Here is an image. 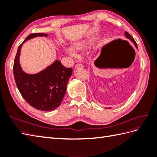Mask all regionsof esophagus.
<instances>
[{"label": "esophagus", "mask_w": 157, "mask_h": 157, "mask_svg": "<svg viewBox=\"0 0 157 157\" xmlns=\"http://www.w3.org/2000/svg\"><path fill=\"white\" fill-rule=\"evenodd\" d=\"M80 67H83V65L82 64H81V63H79V64H77L75 65V69H78Z\"/></svg>", "instance_id": "34e87169"}]
</instances>
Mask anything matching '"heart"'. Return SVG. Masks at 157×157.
Here are the masks:
<instances>
[{
  "mask_svg": "<svg viewBox=\"0 0 157 157\" xmlns=\"http://www.w3.org/2000/svg\"><path fill=\"white\" fill-rule=\"evenodd\" d=\"M88 47V43L85 41H79L76 42L73 45V47H67L65 48L67 53L73 57H76L77 52L76 51H83Z\"/></svg>",
  "mask_w": 157,
  "mask_h": 157,
  "instance_id": "b5f03b06",
  "label": "heart"
}]
</instances>
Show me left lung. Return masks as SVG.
<instances>
[{"label": "left lung", "instance_id": "8db88e82", "mask_svg": "<svg viewBox=\"0 0 157 157\" xmlns=\"http://www.w3.org/2000/svg\"><path fill=\"white\" fill-rule=\"evenodd\" d=\"M125 37H126V38H128V39H129V40H131L132 42V43L133 44H134V46H136V48L138 49V46H137V44H136V41L134 40V38L132 37V36L130 35L129 33L128 32H125Z\"/></svg>", "mask_w": 157, "mask_h": 157}]
</instances>
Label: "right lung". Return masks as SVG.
I'll return each mask as SVG.
<instances>
[{"instance_id":"right-lung-1","label":"right lung","mask_w":157,"mask_h":157,"mask_svg":"<svg viewBox=\"0 0 157 157\" xmlns=\"http://www.w3.org/2000/svg\"><path fill=\"white\" fill-rule=\"evenodd\" d=\"M38 36L46 37L48 34H29L18 47L13 65V74L19 91L32 107L51 111L59 107L62 102L73 70L66 68L59 61L55 60L52 65L38 73L28 74L23 71L19 63L21 46L28 40Z\"/></svg>"}]
</instances>
